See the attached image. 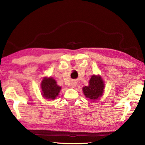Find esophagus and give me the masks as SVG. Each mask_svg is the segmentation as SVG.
<instances>
[{"mask_svg": "<svg viewBox=\"0 0 145 145\" xmlns=\"http://www.w3.org/2000/svg\"><path fill=\"white\" fill-rule=\"evenodd\" d=\"M76 85V82H73L72 83V84H71V86H72V87L73 88V87H75Z\"/></svg>", "mask_w": 145, "mask_h": 145, "instance_id": "obj_1", "label": "esophagus"}]
</instances>
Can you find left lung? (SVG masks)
Here are the masks:
<instances>
[{
    "instance_id": "8db88e82",
    "label": "left lung",
    "mask_w": 145,
    "mask_h": 145,
    "mask_svg": "<svg viewBox=\"0 0 145 145\" xmlns=\"http://www.w3.org/2000/svg\"><path fill=\"white\" fill-rule=\"evenodd\" d=\"M89 85L83 87L85 96L91 101H95L103 95L105 88L104 82L100 75H93L89 80Z\"/></svg>"
}]
</instances>
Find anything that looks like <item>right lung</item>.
<instances>
[{
	"mask_svg": "<svg viewBox=\"0 0 145 145\" xmlns=\"http://www.w3.org/2000/svg\"><path fill=\"white\" fill-rule=\"evenodd\" d=\"M42 95L45 99L54 100L60 93L61 87L52 77H44L41 83Z\"/></svg>",
	"mask_w": 145,
	"mask_h": 145,
	"instance_id": "obj_1",
	"label": "right lung"
}]
</instances>
